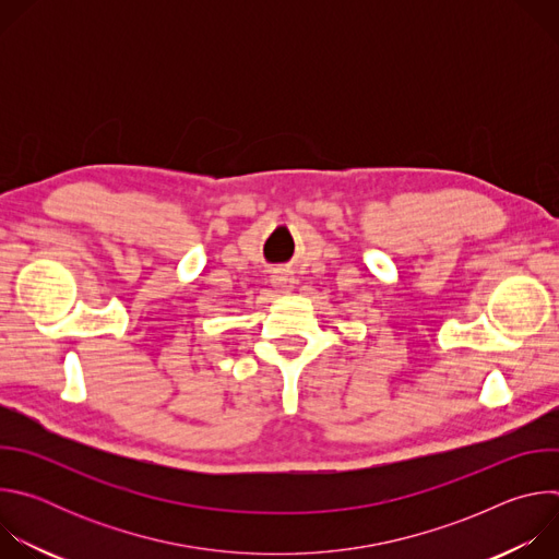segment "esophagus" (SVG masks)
Returning <instances> with one entry per match:
<instances>
[{
  "label": "esophagus",
  "mask_w": 559,
  "mask_h": 559,
  "mask_svg": "<svg viewBox=\"0 0 559 559\" xmlns=\"http://www.w3.org/2000/svg\"><path fill=\"white\" fill-rule=\"evenodd\" d=\"M274 285H276L278 289L287 292V289L294 287V276H292L287 270H278V272L274 274Z\"/></svg>",
  "instance_id": "1"
}]
</instances>
